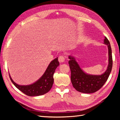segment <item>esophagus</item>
Wrapping results in <instances>:
<instances>
[{"label":"esophagus","instance_id":"obj_1","mask_svg":"<svg viewBox=\"0 0 120 120\" xmlns=\"http://www.w3.org/2000/svg\"><path fill=\"white\" fill-rule=\"evenodd\" d=\"M64 60H65V59H64V56H59V61L60 63H62L64 62Z\"/></svg>","mask_w":120,"mask_h":120}]
</instances>
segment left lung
<instances>
[{
	"label": "left lung",
	"instance_id": "obj_1",
	"mask_svg": "<svg viewBox=\"0 0 120 120\" xmlns=\"http://www.w3.org/2000/svg\"><path fill=\"white\" fill-rule=\"evenodd\" d=\"M104 42V44L108 46L109 59L107 68L103 74L94 75L86 73L81 68L74 56H68L71 82L77 91L86 94L95 93L100 90L107 81L112 66V49L110 42L106 37H105Z\"/></svg>",
	"mask_w": 120,
	"mask_h": 120
}]
</instances>
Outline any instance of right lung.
Wrapping results in <instances>:
<instances>
[{"label": "right lung", "instance_id": "obj_1", "mask_svg": "<svg viewBox=\"0 0 120 120\" xmlns=\"http://www.w3.org/2000/svg\"><path fill=\"white\" fill-rule=\"evenodd\" d=\"M59 64L58 57H56L50 63L41 77L38 81L29 85H18L12 80L9 73V78L13 84L26 95L31 97L43 95L51 89L54 82L53 75Z\"/></svg>", "mask_w": 120, "mask_h": 120}]
</instances>
